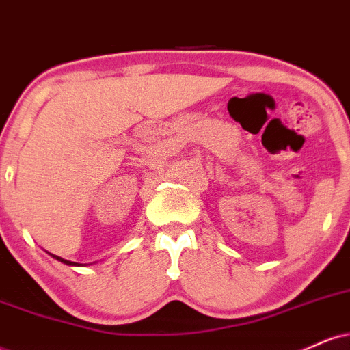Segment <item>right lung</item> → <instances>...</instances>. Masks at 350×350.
Instances as JSON below:
<instances>
[{"mask_svg": "<svg viewBox=\"0 0 350 350\" xmlns=\"http://www.w3.org/2000/svg\"><path fill=\"white\" fill-rule=\"evenodd\" d=\"M49 255L52 256V258H55V260H57V262H60V263H64V265H69V267H82V265H79V263H75V262H69V260H64L62 256L52 255V253H49Z\"/></svg>", "mask_w": 350, "mask_h": 350, "instance_id": "1", "label": "right lung"}]
</instances>
